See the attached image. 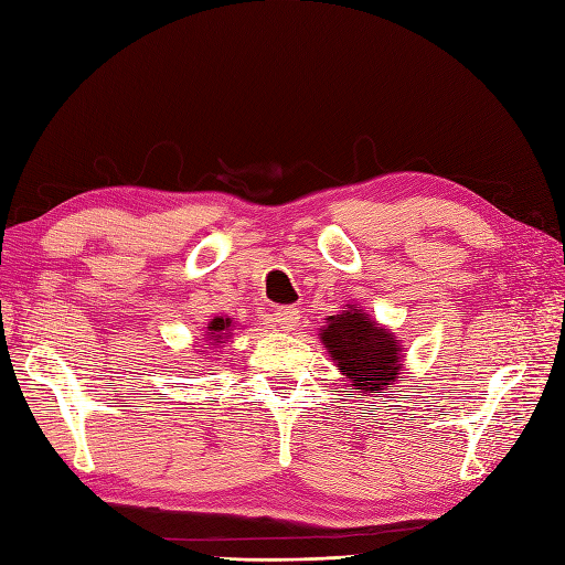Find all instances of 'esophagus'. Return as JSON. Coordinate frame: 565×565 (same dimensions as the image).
<instances>
[{
    "label": "esophagus",
    "instance_id": "34e87169",
    "mask_svg": "<svg viewBox=\"0 0 565 565\" xmlns=\"http://www.w3.org/2000/svg\"><path fill=\"white\" fill-rule=\"evenodd\" d=\"M273 321L285 330H292L299 321V309L297 307H278L273 313Z\"/></svg>",
    "mask_w": 565,
    "mask_h": 565
}]
</instances>
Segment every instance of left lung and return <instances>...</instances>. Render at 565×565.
I'll use <instances>...</instances> for the list:
<instances>
[{
  "mask_svg": "<svg viewBox=\"0 0 565 565\" xmlns=\"http://www.w3.org/2000/svg\"><path fill=\"white\" fill-rule=\"evenodd\" d=\"M323 345L345 371L354 393H383L393 386L401 371V345L395 335L369 319V313L348 307L330 316L321 333Z\"/></svg>",
  "mask_w": 565,
  "mask_h": 565,
  "instance_id": "1",
  "label": "left lung"
}]
</instances>
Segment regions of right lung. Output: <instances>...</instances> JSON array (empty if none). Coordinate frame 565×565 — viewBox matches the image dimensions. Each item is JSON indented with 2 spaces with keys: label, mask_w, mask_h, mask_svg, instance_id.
<instances>
[{
  "label": "right lung",
  "mask_w": 565,
  "mask_h": 565,
  "mask_svg": "<svg viewBox=\"0 0 565 565\" xmlns=\"http://www.w3.org/2000/svg\"><path fill=\"white\" fill-rule=\"evenodd\" d=\"M209 330H211V340L220 342L223 340V335H227V333H223V330H230V319H213Z\"/></svg>",
  "instance_id": "add662e5"
}]
</instances>
